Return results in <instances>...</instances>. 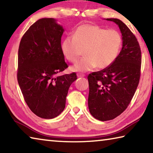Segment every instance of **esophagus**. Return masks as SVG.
Masks as SVG:
<instances>
[{"label":"esophagus","instance_id":"1","mask_svg":"<svg viewBox=\"0 0 153 153\" xmlns=\"http://www.w3.org/2000/svg\"><path fill=\"white\" fill-rule=\"evenodd\" d=\"M77 77H84L85 76V75L84 74H77Z\"/></svg>","mask_w":153,"mask_h":153}]
</instances>
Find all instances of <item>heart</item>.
Instances as JSON below:
<instances>
[{
  "label": "heart",
  "instance_id": "heart-1",
  "mask_svg": "<svg viewBox=\"0 0 153 153\" xmlns=\"http://www.w3.org/2000/svg\"><path fill=\"white\" fill-rule=\"evenodd\" d=\"M122 45V37L115 30L97 25L82 24L76 28L74 37L62 40L61 48L67 60L76 63L82 51L85 56L71 67L74 71L86 72L95 67L102 69L116 60Z\"/></svg>",
  "mask_w": 153,
  "mask_h": 153
}]
</instances>
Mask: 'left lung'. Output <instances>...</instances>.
Instances as JSON below:
<instances>
[{"instance_id":"obj_1","label":"left lung","mask_w":153,"mask_h":153,"mask_svg":"<svg viewBox=\"0 0 153 153\" xmlns=\"http://www.w3.org/2000/svg\"><path fill=\"white\" fill-rule=\"evenodd\" d=\"M107 20L119 25L123 46L109 67L88 76L89 111L100 121L113 120L128 107L138 86L142 62L138 40L128 27L118 19Z\"/></svg>"}]
</instances>
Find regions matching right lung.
I'll return each mask as SVG.
<instances>
[{"instance_id": "right-lung-1", "label": "right lung", "mask_w": 153, "mask_h": 153, "mask_svg": "<svg viewBox=\"0 0 153 153\" xmlns=\"http://www.w3.org/2000/svg\"><path fill=\"white\" fill-rule=\"evenodd\" d=\"M64 29L53 18H42L29 27L18 51L17 81L24 100L38 117L53 119L65 107L76 73L57 76L68 67L61 51Z\"/></svg>"}]
</instances>
